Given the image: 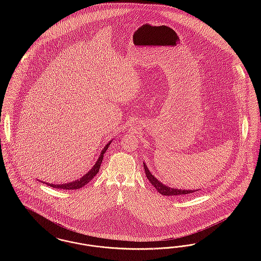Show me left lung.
<instances>
[{"label": "left lung", "mask_w": 261, "mask_h": 261, "mask_svg": "<svg viewBox=\"0 0 261 261\" xmlns=\"http://www.w3.org/2000/svg\"><path fill=\"white\" fill-rule=\"evenodd\" d=\"M144 168H145V172L147 175V178L149 179V182L151 183V185L154 187L158 192L160 194H162L163 196H180V195H191L192 193L197 192L198 190H181V189H174L170 187L165 186L163 185L162 182H160L156 178H154V176L149 172L147 165L144 163Z\"/></svg>", "instance_id": "8db88e82"}]
</instances>
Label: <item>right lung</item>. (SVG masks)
Returning <instances> with one entry per match:
<instances>
[{
  "label": "right lung",
  "instance_id": "obj_1",
  "mask_svg": "<svg viewBox=\"0 0 261 261\" xmlns=\"http://www.w3.org/2000/svg\"><path fill=\"white\" fill-rule=\"evenodd\" d=\"M110 144H111V143H109V144L105 147V149H102V151H101V153H100L98 161L96 162V164L94 165V167H93L88 173L85 174L80 180H77V181L71 182V183H67V184H62V185H54V184H49V183H45V182H44V183L47 184L48 186L51 187V188L63 189V190H77V189H80V188L85 186V185L88 184V183L98 174V172H99V167H100V164H101L102 159H103V153L107 151V149L109 148Z\"/></svg>",
  "mask_w": 261,
  "mask_h": 261
}]
</instances>
